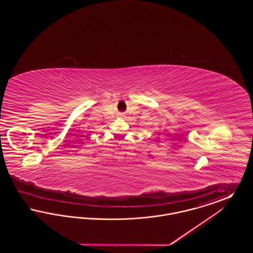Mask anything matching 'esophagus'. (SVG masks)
Here are the masks:
<instances>
[{"label":"esophagus","instance_id":"obj_1","mask_svg":"<svg viewBox=\"0 0 253 253\" xmlns=\"http://www.w3.org/2000/svg\"><path fill=\"white\" fill-rule=\"evenodd\" d=\"M119 116H120L121 118H124V117H125V115H124L123 113H120V115H119Z\"/></svg>","mask_w":253,"mask_h":253}]
</instances>
